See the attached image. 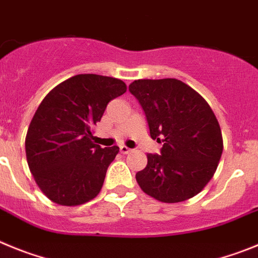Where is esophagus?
Returning a JSON list of instances; mask_svg holds the SVG:
<instances>
[{"label": "esophagus", "instance_id": "esophagus-1", "mask_svg": "<svg viewBox=\"0 0 258 258\" xmlns=\"http://www.w3.org/2000/svg\"><path fill=\"white\" fill-rule=\"evenodd\" d=\"M119 150H120V153H122V154H128V153L132 152V150L130 149V148H127L126 145H120Z\"/></svg>", "mask_w": 258, "mask_h": 258}]
</instances>
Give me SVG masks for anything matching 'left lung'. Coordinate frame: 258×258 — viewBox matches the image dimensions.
<instances>
[{
	"instance_id": "obj_1",
	"label": "left lung",
	"mask_w": 258,
	"mask_h": 258,
	"mask_svg": "<svg viewBox=\"0 0 258 258\" xmlns=\"http://www.w3.org/2000/svg\"><path fill=\"white\" fill-rule=\"evenodd\" d=\"M130 91L145 112L150 136L163 143L161 154H146L136 173L145 194L163 203L196 197L215 175L224 141L210 104L189 85L175 78L136 80Z\"/></svg>"
}]
</instances>
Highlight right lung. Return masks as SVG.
Returning <instances> with one entry per match:
<instances>
[{"label":"right lung","mask_w":258,"mask_h":258,"mask_svg":"<svg viewBox=\"0 0 258 258\" xmlns=\"http://www.w3.org/2000/svg\"><path fill=\"white\" fill-rule=\"evenodd\" d=\"M123 81L77 74L59 83L39 104L25 136L27 162L41 191L60 206H80L100 192L118 146L92 141L108 103L123 95Z\"/></svg>","instance_id":"obj_1"}]
</instances>
